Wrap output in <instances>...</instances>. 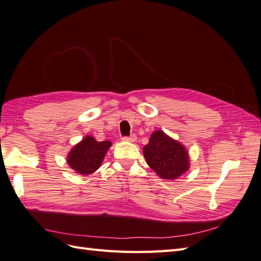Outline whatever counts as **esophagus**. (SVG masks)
Segmentation results:
<instances>
[{
	"label": "esophagus",
	"instance_id": "esophagus-1",
	"mask_svg": "<svg viewBox=\"0 0 261 261\" xmlns=\"http://www.w3.org/2000/svg\"><path fill=\"white\" fill-rule=\"evenodd\" d=\"M137 140V137L135 135H132L130 137H123L122 141H128V142H135Z\"/></svg>",
	"mask_w": 261,
	"mask_h": 261
}]
</instances>
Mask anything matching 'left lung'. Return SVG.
I'll return each mask as SVG.
<instances>
[{
	"mask_svg": "<svg viewBox=\"0 0 261 261\" xmlns=\"http://www.w3.org/2000/svg\"><path fill=\"white\" fill-rule=\"evenodd\" d=\"M143 155L150 168L164 179H176L190 169L188 150L162 130L152 133Z\"/></svg>",
	"mask_w": 261,
	"mask_h": 261,
	"instance_id": "left-lung-1",
	"label": "left lung"
}]
</instances>
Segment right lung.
I'll list each match as a JSON object with an SVG mask.
<instances>
[{
  "instance_id": "add662e5",
  "label": "right lung",
  "mask_w": 261,
  "mask_h": 261,
  "mask_svg": "<svg viewBox=\"0 0 261 261\" xmlns=\"http://www.w3.org/2000/svg\"><path fill=\"white\" fill-rule=\"evenodd\" d=\"M110 146V141H97L93 137L86 136L70 150L67 163L76 173L89 175L100 168Z\"/></svg>"
}]
</instances>
